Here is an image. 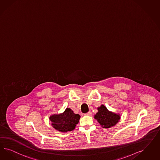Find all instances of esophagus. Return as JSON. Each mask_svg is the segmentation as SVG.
I'll return each mask as SVG.
<instances>
[{
	"label": "esophagus",
	"mask_w": 160,
	"mask_h": 160,
	"mask_svg": "<svg viewBox=\"0 0 160 160\" xmlns=\"http://www.w3.org/2000/svg\"><path fill=\"white\" fill-rule=\"evenodd\" d=\"M84 115H88V116H91V115H92V112H91L90 111H89V112H88V113H85Z\"/></svg>",
	"instance_id": "obj_1"
}]
</instances>
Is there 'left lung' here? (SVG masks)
<instances>
[{
	"label": "left lung",
	"mask_w": 160,
	"mask_h": 160,
	"mask_svg": "<svg viewBox=\"0 0 160 160\" xmlns=\"http://www.w3.org/2000/svg\"><path fill=\"white\" fill-rule=\"evenodd\" d=\"M98 112L94 115V118L104 128H109L115 126L121 118L119 115L109 111L104 105H101L98 108Z\"/></svg>",
	"instance_id": "8db88e82"
}]
</instances>
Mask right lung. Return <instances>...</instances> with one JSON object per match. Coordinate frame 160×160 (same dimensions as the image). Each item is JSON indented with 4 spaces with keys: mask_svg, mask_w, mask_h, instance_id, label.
<instances>
[{
    "mask_svg": "<svg viewBox=\"0 0 160 160\" xmlns=\"http://www.w3.org/2000/svg\"><path fill=\"white\" fill-rule=\"evenodd\" d=\"M80 118V115L74 113L70 108H67L61 114L53 115L50 117L52 126L55 129L62 132L71 131L74 129Z\"/></svg>",
    "mask_w": 160,
    "mask_h": 160,
    "instance_id": "obj_1",
    "label": "right lung"
}]
</instances>
